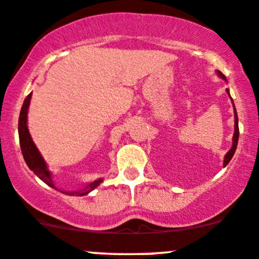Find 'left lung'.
Returning a JSON list of instances; mask_svg holds the SVG:
<instances>
[{
  "label": "left lung",
  "mask_w": 259,
  "mask_h": 259,
  "mask_svg": "<svg viewBox=\"0 0 259 259\" xmlns=\"http://www.w3.org/2000/svg\"><path fill=\"white\" fill-rule=\"evenodd\" d=\"M217 75H219L220 78L224 79L225 81H228L226 80V76H225L224 74H222L221 71H217ZM226 92H228L229 97L231 98L230 96V92H229V89H226ZM231 102H233V98H231ZM233 107H234V122H235V125H234V135H233V146H231L230 151L228 152V153L225 154V158H224V167L226 165H228L229 162H230V159L233 158L234 153H235L236 151V147H238V141H239V124H238V113H236V108L235 106H234V102H233Z\"/></svg>",
  "instance_id": "obj_1"
}]
</instances>
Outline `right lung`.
Segmentation results:
<instances>
[{"instance_id": "right-lung-1", "label": "right lung", "mask_w": 259, "mask_h": 259, "mask_svg": "<svg viewBox=\"0 0 259 259\" xmlns=\"http://www.w3.org/2000/svg\"><path fill=\"white\" fill-rule=\"evenodd\" d=\"M30 98H31V93L29 94L28 97L25 98L23 103V107H21L20 111V116H19V141H20V148H21V153H23L24 159H25L26 165L28 167L30 168L43 183L48 185L51 188H55V184H53L52 180V172L48 170V166L46 163L45 158L42 157L40 152L38 151L37 146L34 144L33 139L30 137V133H29L28 129V110H29V105H30ZM103 181L102 178L97 179V180L92 181L89 183L87 187H84L81 190H76V192H65V190H61L62 193L67 195H79V197H83V195H87L88 193H91L92 190L96 189L98 185L101 184Z\"/></svg>"}]
</instances>
